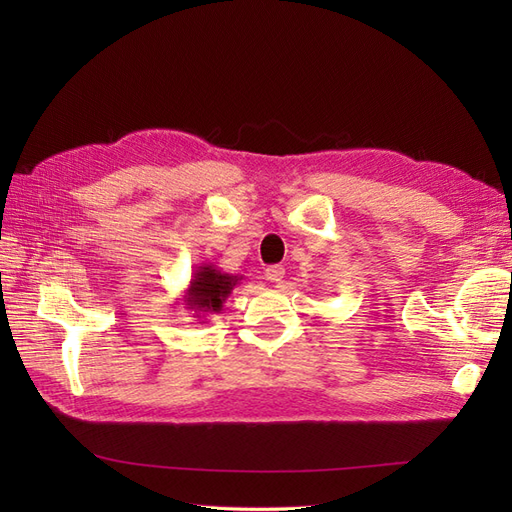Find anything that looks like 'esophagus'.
<instances>
[{"instance_id": "esophagus-1", "label": "esophagus", "mask_w": 512, "mask_h": 512, "mask_svg": "<svg viewBox=\"0 0 512 512\" xmlns=\"http://www.w3.org/2000/svg\"><path fill=\"white\" fill-rule=\"evenodd\" d=\"M284 273H286V269L282 265H271V267L265 269V277H267L269 282H273V284L282 282L284 280Z\"/></svg>"}]
</instances>
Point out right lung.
Instances as JSON below:
<instances>
[{
    "mask_svg": "<svg viewBox=\"0 0 512 512\" xmlns=\"http://www.w3.org/2000/svg\"><path fill=\"white\" fill-rule=\"evenodd\" d=\"M243 275H232L218 269L211 262H203L192 273V280L181 294L185 309L194 312V318H207L220 314L232 290L241 284Z\"/></svg>",
    "mask_w": 512,
    "mask_h": 512,
    "instance_id": "obj_1",
    "label": "right lung"
}]
</instances>
